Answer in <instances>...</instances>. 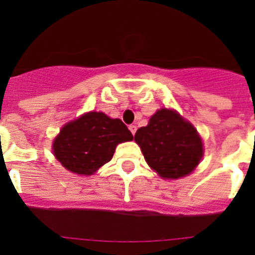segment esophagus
Returning <instances> with one entry per match:
<instances>
[{
  "mask_svg": "<svg viewBox=\"0 0 255 255\" xmlns=\"http://www.w3.org/2000/svg\"><path fill=\"white\" fill-rule=\"evenodd\" d=\"M128 128H129L130 133H132V134L134 135V134H135V130H137V127H135V126H133V125H130Z\"/></svg>",
  "mask_w": 255,
  "mask_h": 255,
  "instance_id": "esophagus-1",
  "label": "esophagus"
}]
</instances>
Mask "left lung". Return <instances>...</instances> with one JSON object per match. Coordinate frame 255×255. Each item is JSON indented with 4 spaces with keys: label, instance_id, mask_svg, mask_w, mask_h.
<instances>
[{
    "label": "left lung",
    "instance_id": "left-lung-1",
    "mask_svg": "<svg viewBox=\"0 0 255 255\" xmlns=\"http://www.w3.org/2000/svg\"><path fill=\"white\" fill-rule=\"evenodd\" d=\"M144 160L161 177L176 180L189 175L203 158L201 137L190 122L172 109L162 108L134 134Z\"/></svg>",
    "mask_w": 255,
    "mask_h": 255
}]
</instances>
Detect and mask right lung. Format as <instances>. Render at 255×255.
I'll return each mask as SVG.
<instances>
[{"label": "right lung", "mask_w": 255, "mask_h": 255, "mask_svg": "<svg viewBox=\"0 0 255 255\" xmlns=\"http://www.w3.org/2000/svg\"><path fill=\"white\" fill-rule=\"evenodd\" d=\"M132 139V133L121 120L89 112L61 128L52 142V152L70 172L93 175L112 160L117 144Z\"/></svg>", "instance_id": "1"}]
</instances>
